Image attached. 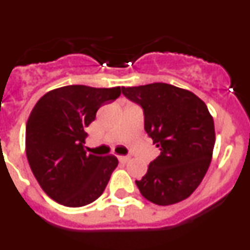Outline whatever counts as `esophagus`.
<instances>
[{
	"instance_id": "obj_1",
	"label": "esophagus",
	"mask_w": 250,
	"mask_h": 250,
	"mask_svg": "<svg viewBox=\"0 0 250 250\" xmlns=\"http://www.w3.org/2000/svg\"><path fill=\"white\" fill-rule=\"evenodd\" d=\"M118 159H119V161H121V163H126L127 160H129V156H124V155H120V156H118Z\"/></svg>"
}]
</instances>
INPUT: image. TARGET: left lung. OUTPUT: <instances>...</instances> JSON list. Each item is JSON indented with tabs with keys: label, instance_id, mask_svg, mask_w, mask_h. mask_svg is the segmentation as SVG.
I'll use <instances>...</instances> for the list:
<instances>
[{
	"label": "left lung",
	"instance_id": "8db88e82",
	"mask_svg": "<svg viewBox=\"0 0 250 250\" xmlns=\"http://www.w3.org/2000/svg\"><path fill=\"white\" fill-rule=\"evenodd\" d=\"M121 90L141 106L145 131L160 150L147 173L135 182L141 195L158 205L187 199L207 174L215 144L207 105L193 92L164 83Z\"/></svg>",
	"mask_w": 250,
	"mask_h": 250
}]
</instances>
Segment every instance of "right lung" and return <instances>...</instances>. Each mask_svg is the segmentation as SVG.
Returning a JSON list of instances; mask_svg holds the SVG:
<instances>
[{
  "instance_id": "1",
  "label": "right lung",
  "mask_w": 250,
  "mask_h": 250,
  "mask_svg": "<svg viewBox=\"0 0 250 250\" xmlns=\"http://www.w3.org/2000/svg\"><path fill=\"white\" fill-rule=\"evenodd\" d=\"M120 94V87L70 85L47 92L34 106L26 124V155L40 187L59 204L83 207L105 190L119 161L87 154L85 127Z\"/></svg>"
}]
</instances>
